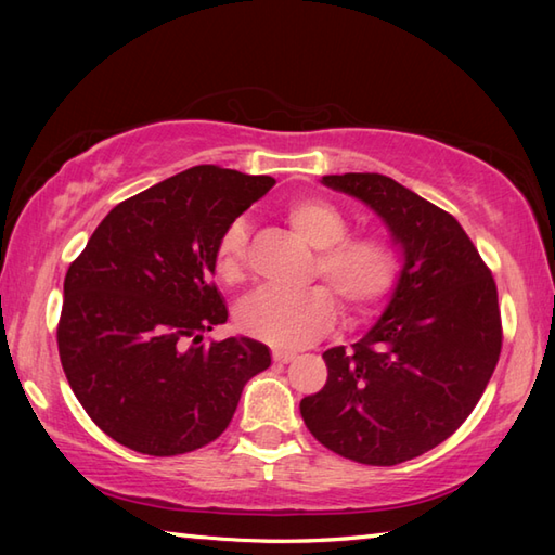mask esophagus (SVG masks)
<instances>
[{"label": "esophagus", "instance_id": "1", "mask_svg": "<svg viewBox=\"0 0 555 555\" xmlns=\"http://www.w3.org/2000/svg\"><path fill=\"white\" fill-rule=\"evenodd\" d=\"M271 358H274L276 364H288L293 358H296V352H288V350H274L271 352Z\"/></svg>", "mask_w": 555, "mask_h": 555}]
</instances>
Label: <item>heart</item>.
Listing matches in <instances>:
<instances>
[{"label":"heart","mask_w":555,"mask_h":555,"mask_svg":"<svg viewBox=\"0 0 555 555\" xmlns=\"http://www.w3.org/2000/svg\"><path fill=\"white\" fill-rule=\"evenodd\" d=\"M286 221L317 250L314 276H324L344 310L360 314L379 302L391 288L398 257L393 245L379 233H348V219L324 197H293L284 209ZM247 227L235 221L223 231L215 253V271L223 284H238L245 276ZM336 305L324 286L300 293L255 291L238 308V326L253 338L284 350L312 344L328 332Z\"/></svg>","instance_id":"heart-1"}]
</instances>
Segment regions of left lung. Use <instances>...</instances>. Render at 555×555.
<instances>
[{
  "label": "left lung",
  "mask_w": 555,
  "mask_h": 555,
  "mask_svg": "<svg viewBox=\"0 0 555 555\" xmlns=\"http://www.w3.org/2000/svg\"><path fill=\"white\" fill-rule=\"evenodd\" d=\"M322 183L384 221L400 271L370 332L324 352L326 384L300 415L328 451L398 465L446 441L485 393L501 356L496 284L463 227L410 188L382 173Z\"/></svg>",
  "instance_id": "left-lung-1"
}]
</instances>
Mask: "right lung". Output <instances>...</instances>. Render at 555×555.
I'll list each match as a JSON object with an SVG mask.
<instances>
[{
  "instance_id": "1",
  "label": "right lung",
  "mask_w": 555,
  "mask_h": 555,
  "mask_svg": "<svg viewBox=\"0 0 555 555\" xmlns=\"http://www.w3.org/2000/svg\"><path fill=\"white\" fill-rule=\"evenodd\" d=\"M271 185L211 164L185 169L116 205L68 267L59 358L116 443L157 457L207 446L271 364L255 338L199 344L229 320L211 284L219 238Z\"/></svg>"
}]
</instances>
